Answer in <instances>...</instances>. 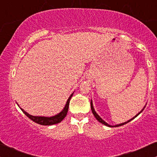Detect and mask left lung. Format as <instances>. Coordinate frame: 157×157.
<instances>
[{
	"label": "left lung",
	"instance_id": "8db88e82",
	"mask_svg": "<svg viewBox=\"0 0 157 157\" xmlns=\"http://www.w3.org/2000/svg\"><path fill=\"white\" fill-rule=\"evenodd\" d=\"M145 106H146V105H145V106H144V108H143V109H142L141 110H140V112H139L138 114H137V115H135V116H134L133 118H132V119H129V120H128L127 122H123V123L118 124V125H109V124H108L107 122H105V121L103 120V119H102V118H101V116H100L99 115H98V113H96V111H95V109H94V106H93V102H92V100H91V101H90V108H91V110H92V113H93L94 116H95V118H96V119H98V122H101V123H102V124H103V125H106V126H108V127H118V126H121V125H125V124L128 123V122H130V121H132V119H135V117H137V116H138V115L140 114V113H141L142 111L144 110V109Z\"/></svg>",
	"mask_w": 157,
	"mask_h": 157
}]
</instances>
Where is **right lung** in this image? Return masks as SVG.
Instances as JSON below:
<instances>
[{
    "label": "right lung",
    "instance_id": "obj_1",
    "mask_svg": "<svg viewBox=\"0 0 157 157\" xmlns=\"http://www.w3.org/2000/svg\"><path fill=\"white\" fill-rule=\"evenodd\" d=\"M73 95V93L71 94V95L69 96V98H68L67 103H66L65 106L63 109V110L61 112H59V113H57L55 116H32V115L29 114L28 113L25 112L23 109H22L21 107H19L21 109V110L30 119H32L33 122H36V123L39 124V125H54V124H57L59 123L64 118L66 117L67 116V113H68V109H69V101H70L71 98ZM18 105V103H17ZM19 106V105H18Z\"/></svg>",
    "mask_w": 157,
    "mask_h": 157
}]
</instances>
